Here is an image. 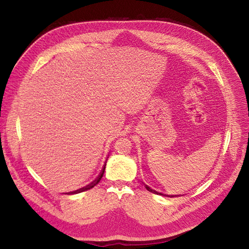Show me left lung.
<instances>
[{
    "label": "left lung",
    "instance_id": "1",
    "mask_svg": "<svg viewBox=\"0 0 249 249\" xmlns=\"http://www.w3.org/2000/svg\"><path fill=\"white\" fill-rule=\"evenodd\" d=\"M145 188H146V190H148L149 192L155 193V194H158V195H163V196H167V197H176V196H178V195H166V194H163V193H161V192H158V191H156V190L152 189V188L148 187L147 185H145Z\"/></svg>",
    "mask_w": 249,
    "mask_h": 249
}]
</instances>
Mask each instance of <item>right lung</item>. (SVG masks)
Returning <instances> with one entry per match:
<instances>
[{
  "mask_svg": "<svg viewBox=\"0 0 249 249\" xmlns=\"http://www.w3.org/2000/svg\"><path fill=\"white\" fill-rule=\"evenodd\" d=\"M107 162V161H106ZM105 168H106V164L104 165V167H103V169H102V171H101V173L99 175V177L96 178V179H94L93 182H91L90 183L89 185H87V186H85V187H83V188H81V189H78V190H76V191H73V192H70L69 194H74V193H80V192H83V191H86V190H89V189H91V188H93L96 184H99V182L100 180L102 179V178H103V176H104V172H105Z\"/></svg>",
  "mask_w": 249,
  "mask_h": 249,
  "instance_id": "1",
  "label": "right lung"
}]
</instances>
